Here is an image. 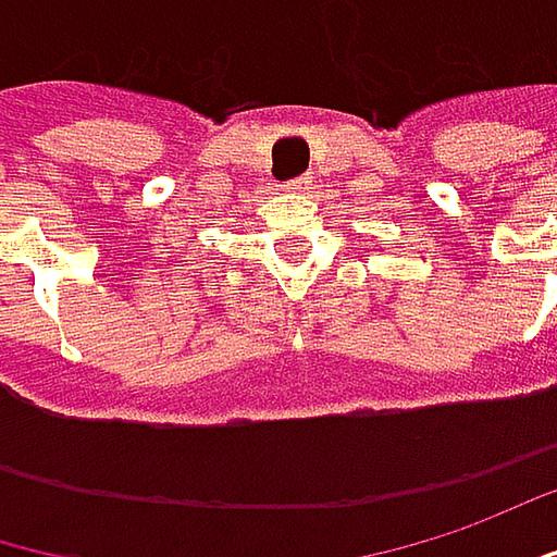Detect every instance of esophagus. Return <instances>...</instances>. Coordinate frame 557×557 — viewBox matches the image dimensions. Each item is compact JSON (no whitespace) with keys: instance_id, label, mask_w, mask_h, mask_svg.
Segmentation results:
<instances>
[{"instance_id":"obj_1","label":"esophagus","mask_w":557,"mask_h":557,"mask_svg":"<svg viewBox=\"0 0 557 557\" xmlns=\"http://www.w3.org/2000/svg\"><path fill=\"white\" fill-rule=\"evenodd\" d=\"M286 185H289V188H296V191H302V188H309L311 180L309 176H296V180H289Z\"/></svg>"}]
</instances>
